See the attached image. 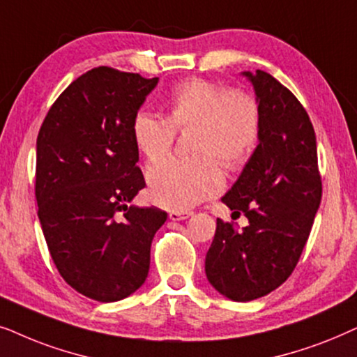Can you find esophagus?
<instances>
[{
  "label": "esophagus",
  "mask_w": 357,
  "mask_h": 357,
  "mask_svg": "<svg viewBox=\"0 0 357 357\" xmlns=\"http://www.w3.org/2000/svg\"><path fill=\"white\" fill-rule=\"evenodd\" d=\"M192 212H179V211H173L169 212V218L171 220L178 222V220H186L188 217H191Z\"/></svg>",
  "instance_id": "esophagus-1"
}]
</instances>
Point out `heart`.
<instances>
[{"instance_id":"b5f03b06","label":"heart","mask_w":357,"mask_h":357,"mask_svg":"<svg viewBox=\"0 0 357 357\" xmlns=\"http://www.w3.org/2000/svg\"><path fill=\"white\" fill-rule=\"evenodd\" d=\"M166 117L140 111L132 121V139L149 160L173 145L176 132L191 129V156H165L146 171L150 199L171 211H188L220 192L227 169L248 163L261 135L258 99L243 89L204 78H189L166 94Z\"/></svg>"}]
</instances>
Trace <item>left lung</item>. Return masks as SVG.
I'll use <instances>...</instances> for the list:
<instances>
[{"label":"left lung","instance_id":"obj_1","mask_svg":"<svg viewBox=\"0 0 357 357\" xmlns=\"http://www.w3.org/2000/svg\"><path fill=\"white\" fill-rule=\"evenodd\" d=\"M245 75L261 107L259 145L222 202L250 223L238 230L217 218L206 256L208 282L236 302L268 296L287 281L321 201L315 130L305 107L266 71Z\"/></svg>","mask_w":357,"mask_h":357}]
</instances>
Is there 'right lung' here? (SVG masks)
Masks as SVG:
<instances>
[{
    "instance_id": "1",
    "label": "right lung",
    "mask_w": 357,
    "mask_h": 357,
    "mask_svg": "<svg viewBox=\"0 0 357 357\" xmlns=\"http://www.w3.org/2000/svg\"><path fill=\"white\" fill-rule=\"evenodd\" d=\"M111 66L76 78L37 135V215L61 278L98 302L129 297L145 282L150 248L168 213L127 206L145 188L132 121L156 86Z\"/></svg>"
}]
</instances>
